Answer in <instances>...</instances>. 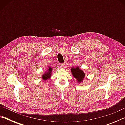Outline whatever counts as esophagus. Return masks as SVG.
Instances as JSON below:
<instances>
[{
	"mask_svg": "<svg viewBox=\"0 0 125 125\" xmlns=\"http://www.w3.org/2000/svg\"><path fill=\"white\" fill-rule=\"evenodd\" d=\"M60 67L62 68H64L65 67V63H61L60 64Z\"/></svg>",
	"mask_w": 125,
	"mask_h": 125,
	"instance_id": "34e87169",
	"label": "esophagus"
}]
</instances>
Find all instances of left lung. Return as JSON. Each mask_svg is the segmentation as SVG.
<instances>
[{"instance_id":"8db88e82","label":"left lung","mask_w":125,"mask_h":125,"mask_svg":"<svg viewBox=\"0 0 125 125\" xmlns=\"http://www.w3.org/2000/svg\"><path fill=\"white\" fill-rule=\"evenodd\" d=\"M71 71L73 77L75 78L78 82H80L83 80V79L85 76V74L82 70L79 69V68L77 67V68H72Z\"/></svg>"}]
</instances>
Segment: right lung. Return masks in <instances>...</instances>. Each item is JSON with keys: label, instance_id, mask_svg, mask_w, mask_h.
Masks as SVG:
<instances>
[{"label": "right lung", "instance_id": "obj_1", "mask_svg": "<svg viewBox=\"0 0 125 125\" xmlns=\"http://www.w3.org/2000/svg\"><path fill=\"white\" fill-rule=\"evenodd\" d=\"M51 72H52V68L50 67L47 72L45 73V74L42 75V79L43 80H46L47 79H48V78H49L51 77Z\"/></svg>", "mask_w": 125, "mask_h": 125}]
</instances>
